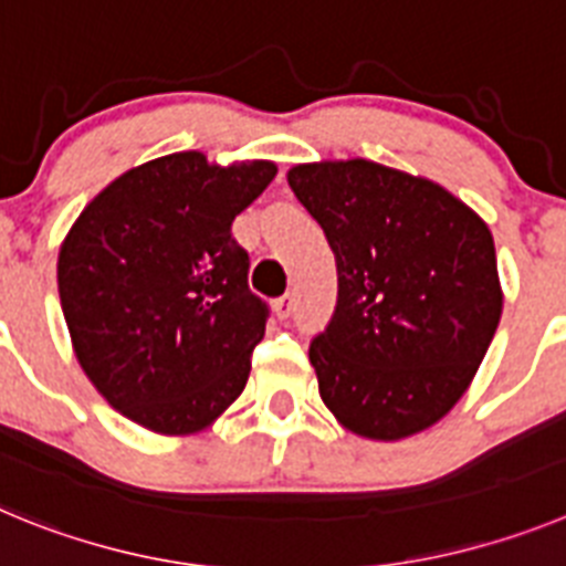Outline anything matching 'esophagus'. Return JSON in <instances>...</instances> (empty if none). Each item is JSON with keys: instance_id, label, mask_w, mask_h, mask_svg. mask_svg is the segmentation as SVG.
<instances>
[{"instance_id": "1", "label": "esophagus", "mask_w": 566, "mask_h": 566, "mask_svg": "<svg viewBox=\"0 0 566 566\" xmlns=\"http://www.w3.org/2000/svg\"><path fill=\"white\" fill-rule=\"evenodd\" d=\"M292 312H294V297H292V294H283V297H280V300H274V314H277V319H286Z\"/></svg>"}]
</instances>
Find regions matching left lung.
<instances>
[{
    "mask_svg": "<svg viewBox=\"0 0 566 566\" xmlns=\"http://www.w3.org/2000/svg\"><path fill=\"white\" fill-rule=\"evenodd\" d=\"M289 187L337 260V308L308 359L345 431L397 442L437 424L502 319L488 223L439 184L382 164H297Z\"/></svg>",
    "mask_w": 566,
    "mask_h": 566,
    "instance_id": "left-lung-1",
    "label": "left lung"
}]
</instances>
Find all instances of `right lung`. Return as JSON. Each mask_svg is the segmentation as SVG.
<instances>
[{"label": "right lung", "mask_w": 566, "mask_h": 566, "mask_svg": "<svg viewBox=\"0 0 566 566\" xmlns=\"http://www.w3.org/2000/svg\"><path fill=\"white\" fill-rule=\"evenodd\" d=\"M272 161L221 167L198 149L127 169L59 249V300L82 371L129 422L198 433L247 388L266 303L249 292L232 221Z\"/></svg>", "instance_id": "right-lung-1"}]
</instances>
